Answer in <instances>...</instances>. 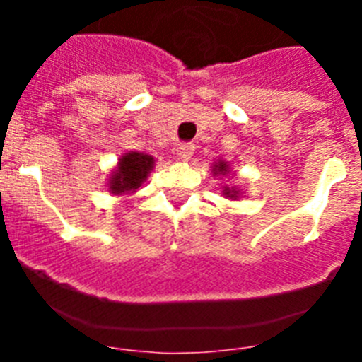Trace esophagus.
<instances>
[{
	"label": "esophagus",
	"mask_w": 362,
	"mask_h": 362,
	"mask_svg": "<svg viewBox=\"0 0 362 362\" xmlns=\"http://www.w3.org/2000/svg\"><path fill=\"white\" fill-rule=\"evenodd\" d=\"M194 150H196L194 143H181L177 148L179 159H183V161H190L192 156H194Z\"/></svg>",
	"instance_id": "obj_1"
}]
</instances>
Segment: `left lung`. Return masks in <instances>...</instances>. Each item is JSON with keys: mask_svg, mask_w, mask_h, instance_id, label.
<instances>
[{"mask_svg": "<svg viewBox=\"0 0 362 362\" xmlns=\"http://www.w3.org/2000/svg\"><path fill=\"white\" fill-rule=\"evenodd\" d=\"M212 172H214V175H226L230 172V165L226 161H221L219 159V161L214 165ZM239 194H241V192H239L235 187H230V188L225 187V190H223V196L228 197V199H238Z\"/></svg>", "mask_w": 362, "mask_h": 362, "instance_id": "1", "label": "left lung"}]
</instances>
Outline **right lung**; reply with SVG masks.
Instances as JSON below:
<instances>
[{
  "label": "right lung",
  "instance_id": "right-lung-1",
  "mask_svg": "<svg viewBox=\"0 0 362 362\" xmlns=\"http://www.w3.org/2000/svg\"><path fill=\"white\" fill-rule=\"evenodd\" d=\"M153 168V158L143 152H127L121 156L119 163L114 168L108 181V190L114 196L132 194L141 187Z\"/></svg>",
  "mask_w": 362,
  "mask_h": 362
}]
</instances>
